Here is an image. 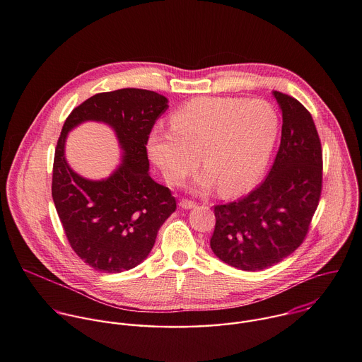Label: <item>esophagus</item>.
I'll return each instance as SVG.
<instances>
[{"label": "esophagus", "mask_w": 362, "mask_h": 362, "mask_svg": "<svg viewBox=\"0 0 362 362\" xmlns=\"http://www.w3.org/2000/svg\"><path fill=\"white\" fill-rule=\"evenodd\" d=\"M179 206L182 209H192V208H196V202L189 200V199H182L179 202Z\"/></svg>", "instance_id": "34e87169"}]
</instances>
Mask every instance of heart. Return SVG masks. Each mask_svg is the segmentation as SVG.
I'll return each instance as SVG.
<instances>
[{
	"instance_id": "obj_1",
	"label": "heart",
	"mask_w": 362,
	"mask_h": 362,
	"mask_svg": "<svg viewBox=\"0 0 362 362\" xmlns=\"http://www.w3.org/2000/svg\"><path fill=\"white\" fill-rule=\"evenodd\" d=\"M170 132L148 139L151 160L170 185H179L199 163L208 173L203 186L216 185L223 196L250 189L265 172L279 120L262 100L194 98L173 113Z\"/></svg>"
}]
</instances>
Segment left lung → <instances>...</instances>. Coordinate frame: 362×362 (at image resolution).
Segmentation results:
<instances>
[{"mask_svg": "<svg viewBox=\"0 0 362 362\" xmlns=\"http://www.w3.org/2000/svg\"><path fill=\"white\" fill-rule=\"evenodd\" d=\"M282 110L281 144L268 176L250 193L215 206L214 253L242 271H262L305 240L322 190V147L300 103L274 91Z\"/></svg>", "mask_w": 362, "mask_h": 362, "instance_id": "obj_1", "label": "left lung"}]
</instances>
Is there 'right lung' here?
Returning a JSON list of instances; mask_svg holds the SVG:
<instances>
[{
  "label": "right lung",
  "instance_id": "add662e5",
  "mask_svg": "<svg viewBox=\"0 0 362 362\" xmlns=\"http://www.w3.org/2000/svg\"><path fill=\"white\" fill-rule=\"evenodd\" d=\"M168 107V98L156 91L120 88L94 94L64 122L51 193L71 249L95 271L119 274L137 267L176 211L170 189L148 175L146 148L154 123ZM87 119L112 125L125 150L124 163L106 181L78 177L64 158L66 133Z\"/></svg>",
  "mask_w": 362,
  "mask_h": 362
}]
</instances>
